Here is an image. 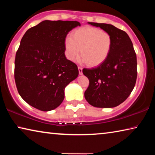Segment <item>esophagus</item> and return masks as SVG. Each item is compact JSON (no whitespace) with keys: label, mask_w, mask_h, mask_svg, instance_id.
Returning a JSON list of instances; mask_svg holds the SVG:
<instances>
[{"label":"esophagus","mask_w":155,"mask_h":155,"mask_svg":"<svg viewBox=\"0 0 155 155\" xmlns=\"http://www.w3.org/2000/svg\"><path fill=\"white\" fill-rule=\"evenodd\" d=\"M78 72H79V74H83V68L78 66Z\"/></svg>","instance_id":"34e87169"}]
</instances>
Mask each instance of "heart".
Listing matches in <instances>:
<instances>
[{
  "mask_svg": "<svg viewBox=\"0 0 155 155\" xmlns=\"http://www.w3.org/2000/svg\"><path fill=\"white\" fill-rule=\"evenodd\" d=\"M64 45L68 59L74 60L81 52L83 61L87 62L90 66H97L108 58L113 40L106 31L85 27L73 31L72 37L65 38Z\"/></svg>",
  "mask_w": 155,
  "mask_h": 155,
  "instance_id": "1",
  "label": "heart"
}]
</instances>
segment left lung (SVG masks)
<instances>
[{
	"label": "left lung",
	"mask_w": 155,
	"mask_h": 155,
	"mask_svg": "<svg viewBox=\"0 0 155 155\" xmlns=\"http://www.w3.org/2000/svg\"><path fill=\"white\" fill-rule=\"evenodd\" d=\"M89 24L109 33L112 37L113 46L105 61L96 68L83 69V74L90 81L85 98L95 107H115L129 96L135 87L137 76V56L125 31L104 23Z\"/></svg>",
	"instance_id": "obj_1"
}]
</instances>
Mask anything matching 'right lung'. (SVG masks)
Segmentation results:
<instances>
[{
    "instance_id": "right-lung-1",
    "label": "right lung",
    "mask_w": 155,
    "mask_h": 155,
    "mask_svg": "<svg viewBox=\"0 0 155 155\" xmlns=\"http://www.w3.org/2000/svg\"><path fill=\"white\" fill-rule=\"evenodd\" d=\"M77 21L44 20L23 35L15 54L14 78L25 102L42 111L59 107L64 89L78 75L77 65L66 59L65 40Z\"/></svg>"
}]
</instances>
